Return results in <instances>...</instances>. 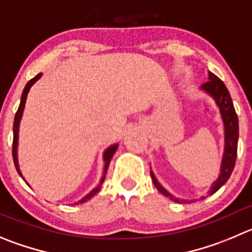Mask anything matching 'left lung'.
Here are the masks:
<instances>
[{
    "label": "left lung",
    "mask_w": 252,
    "mask_h": 252,
    "mask_svg": "<svg viewBox=\"0 0 252 252\" xmlns=\"http://www.w3.org/2000/svg\"><path fill=\"white\" fill-rule=\"evenodd\" d=\"M199 89L205 94H208L210 98H213L216 107L219 108L222 126H224V153H222L221 164H220V173L218 175V179L211 184V187L206 191V196H209V195L215 194L229 180L230 175H231L232 170H234L237 154V140H239V121H237L236 112H235L234 104H232L231 97H230V93L227 91L226 86L214 73L208 72V81L204 84H201ZM150 175H152L155 188L161 194L171 199V200L176 201V203L187 204L196 201V199H190V200H188V199H179V197H175L173 194H170L159 183L152 168H150ZM206 196H201L200 199L203 200Z\"/></svg>",
    "instance_id": "8db88e82"
}]
</instances>
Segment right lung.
Returning <instances> with one entry per match:
<instances>
[{
    "instance_id": "1",
    "label": "right lung",
    "mask_w": 252,
    "mask_h": 252,
    "mask_svg": "<svg viewBox=\"0 0 252 252\" xmlns=\"http://www.w3.org/2000/svg\"><path fill=\"white\" fill-rule=\"evenodd\" d=\"M41 77H42V73H38V74H37L34 78L31 79V81L28 82L27 84H26L25 89H23V92H22V95H21L20 107H18L17 113H16V115H15V122H13V145H12L13 163H15V166H16V170H17V173L20 174V176L22 178L23 180H25V182H26V179L23 178V174H22V171H21V169H20V163H18V134H20V124H21V119H22L23 110H25V105H26V100H27V95H28V93H30V89L32 88V86H33V84L36 83V82L38 81L39 78H41ZM118 147H119L118 143H115V144L109 145V147H108L107 149L103 152V161H104V166H103V175H102V178H100V180H99V184H98L95 188H93V189H92L91 191H89L88 194L86 195V196L82 197L81 200L76 201V203H74V205H78V204L86 203V201L91 200L92 197H93L94 195L99 191L100 187H102L103 182H104V179H105V174H107L108 166H109L110 160H112L113 155H114V153L117 152ZM26 184L30 185L27 182H26Z\"/></svg>"
}]
</instances>
